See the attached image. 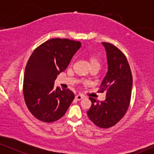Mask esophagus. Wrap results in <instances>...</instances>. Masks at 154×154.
Instances as JSON below:
<instances>
[{
	"instance_id": "1",
	"label": "esophagus",
	"mask_w": 154,
	"mask_h": 154,
	"mask_svg": "<svg viewBox=\"0 0 154 154\" xmlns=\"http://www.w3.org/2000/svg\"><path fill=\"white\" fill-rule=\"evenodd\" d=\"M85 98V96L84 95H77L75 96V98L77 100H82V98Z\"/></svg>"
}]
</instances>
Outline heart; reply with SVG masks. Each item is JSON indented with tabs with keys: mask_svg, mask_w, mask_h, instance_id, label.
<instances>
[{
	"mask_svg": "<svg viewBox=\"0 0 154 154\" xmlns=\"http://www.w3.org/2000/svg\"><path fill=\"white\" fill-rule=\"evenodd\" d=\"M88 60L89 62L90 66L91 67H98L100 68V59L98 55L92 54H89L88 56Z\"/></svg>",
	"mask_w": 154,
	"mask_h": 154,
	"instance_id": "heart-1",
	"label": "heart"
}]
</instances>
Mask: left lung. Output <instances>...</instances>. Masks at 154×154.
Here are the masks:
<instances>
[{"mask_svg": "<svg viewBox=\"0 0 154 154\" xmlns=\"http://www.w3.org/2000/svg\"><path fill=\"white\" fill-rule=\"evenodd\" d=\"M106 51L108 72L100 86L106 93L104 101L89 98L92 105L87 111L89 119L100 128L115 125L126 114L132 94V76L125 54L115 45L102 43Z\"/></svg>", "mask_w": 154, "mask_h": 154, "instance_id": "obj_1", "label": "left lung"}]
</instances>
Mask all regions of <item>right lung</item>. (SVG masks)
Wrapping results in <instances>:
<instances>
[{
	"mask_svg": "<svg viewBox=\"0 0 154 154\" xmlns=\"http://www.w3.org/2000/svg\"><path fill=\"white\" fill-rule=\"evenodd\" d=\"M80 42L53 38L35 49L26 63L23 82L25 103L31 114L44 122L61 119L75 98L69 89L54 88V81L67 68Z\"/></svg>",
	"mask_w": 154,
	"mask_h": 154,
	"instance_id": "add662e5",
	"label": "right lung"
}]
</instances>
